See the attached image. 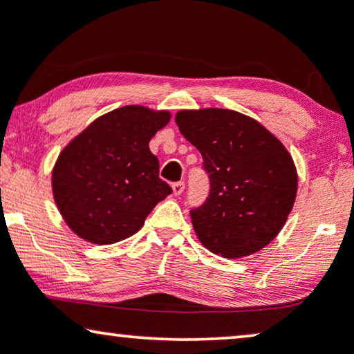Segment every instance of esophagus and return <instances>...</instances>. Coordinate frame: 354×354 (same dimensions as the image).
<instances>
[{
    "label": "esophagus",
    "instance_id": "1",
    "mask_svg": "<svg viewBox=\"0 0 354 354\" xmlns=\"http://www.w3.org/2000/svg\"><path fill=\"white\" fill-rule=\"evenodd\" d=\"M183 190H185V183H183V182L172 183V193H174V195H176V196L182 195Z\"/></svg>",
    "mask_w": 354,
    "mask_h": 354
}]
</instances>
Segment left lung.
<instances>
[{"instance_id": "8db88e82", "label": "left lung", "mask_w": 354, "mask_h": 354, "mask_svg": "<svg viewBox=\"0 0 354 354\" xmlns=\"http://www.w3.org/2000/svg\"><path fill=\"white\" fill-rule=\"evenodd\" d=\"M176 122L201 153L211 180L206 203L190 212L198 240L230 259L263 250L282 230L297 198L292 154L264 125L236 111L182 109Z\"/></svg>"}]
</instances>
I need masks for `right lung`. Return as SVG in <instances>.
<instances>
[{
    "label": "right lung",
    "mask_w": 354,
    "mask_h": 354,
    "mask_svg": "<svg viewBox=\"0 0 354 354\" xmlns=\"http://www.w3.org/2000/svg\"><path fill=\"white\" fill-rule=\"evenodd\" d=\"M169 120V111L122 106L100 115L66 145L53 167L51 187L75 235L95 245L129 239L171 195L149 151V140Z\"/></svg>",
    "instance_id": "add662e5"
}]
</instances>
